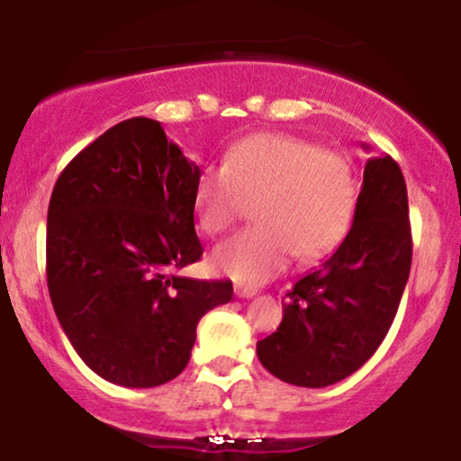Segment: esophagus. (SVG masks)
Listing matches in <instances>:
<instances>
[{
  "mask_svg": "<svg viewBox=\"0 0 461 461\" xmlns=\"http://www.w3.org/2000/svg\"><path fill=\"white\" fill-rule=\"evenodd\" d=\"M234 293H236V297H242V299H251V297H256V294H258V290H256V288H249V285L236 284V285H234Z\"/></svg>",
  "mask_w": 461,
  "mask_h": 461,
  "instance_id": "34e87169",
  "label": "esophagus"
}]
</instances>
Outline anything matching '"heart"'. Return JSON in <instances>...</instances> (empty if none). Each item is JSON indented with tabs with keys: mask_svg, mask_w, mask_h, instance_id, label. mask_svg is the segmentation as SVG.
<instances>
[{
	"mask_svg": "<svg viewBox=\"0 0 461 461\" xmlns=\"http://www.w3.org/2000/svg\"><path fill=\"white\" fill-rule=\"evenodd\" d=\"M256 203V227L221 242L210 256L219 275L240 284L273 277L290 258L310 264L345 240L357 203L345 156L284 134H253L194 184V216L205 234H223Z\"/></svg>",
	"mask_w": 461,
	"mask_h": 461,
	"instance_id": "b5f03b06",
	"label": "heart"
}]
</instances>
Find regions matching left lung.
<instances>
[{
    "label": "left lung",
    "instance_id": "left-lung-1",
    "mask_svg": "<svg viewBox=\"0 0 461 461\" xmlns=\"http://www.w3.org/2000/svg\"><path fill=\"white\" fill-rule=\"evenodd\" d=\"M410 267L403 173L390 156L370 158L353 227L330 260L285 294L277 331L256 347L262 366L301 388H325L356 373L393 325Z\"/></svg>",
    "mask_w": 461,
    "mask_h": 461
}]
</instances>
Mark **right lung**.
Masks as SVG:
<instances>
[{
	"instance_id": "add662e5",
	"label": "right lung",
	"mask_w": 461,
	"mask_h": 461,
	"mask_svg": "<svg viewBox=\"0 0 461 461\" xmlns=\"http://www.w3.org/2000/svg\"><path fill=\"white\" fill-rule=\"evenodd\" d=\"M199 167L145 116L67 164L47 210V285L68 342L105 382L153 388L186 368L197 322L230 303L227 279L179 277L203 253Z\"/></svg>"
}]
</instances>
